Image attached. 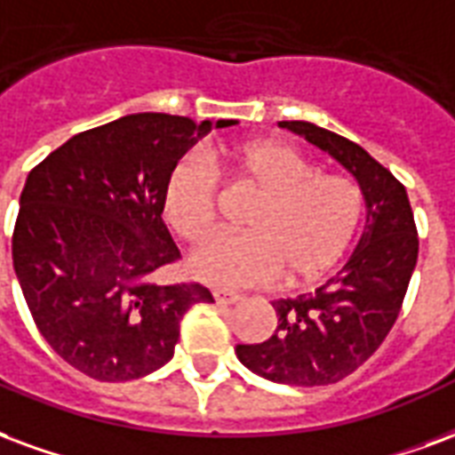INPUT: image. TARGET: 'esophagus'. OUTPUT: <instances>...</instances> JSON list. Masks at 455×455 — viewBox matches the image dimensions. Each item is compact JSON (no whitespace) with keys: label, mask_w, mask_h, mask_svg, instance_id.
Here are the masks:
<instances>
[{"label":"esophagus","mask_w":455,"mask_h":455,"mask_svg":"<svg viewBox=\"0 0 455 455\" xmlns=\"http://www.w3.org/2000/svg\"><path fill=\"white\" fill-rule=\"evenodd\" d=\"M212 296H214V301H217V304H238V301L243 299L238 291H228V289H214Z\"/></svg>","instance_id":"1"}]
</instances>
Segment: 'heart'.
I'll return each instance as SVG.
<instances>
[{
    "label": "heart",
    "instance_id": "obj_1",
    "mask_svg": "<svg viewBox=\"0 0 455 455\" xmlns=\"http://www.w3.org/2000/svg\"><path fill=\"white\" fill-rule=\"evenodd\" d=\"M238 183L260 193L248 234H217L188 258L193 277L217 287L270 284L284 275L306 284L331 272L352 243L362 219V193L349 178L321 173L282 142H248L224 151ZM219 178L210 164L183 156L164 183V217L178 236L197 241L217 224Z\"/></svg>",
    "mask_w": 455,
    "mask_h": 455
}]
</instances>
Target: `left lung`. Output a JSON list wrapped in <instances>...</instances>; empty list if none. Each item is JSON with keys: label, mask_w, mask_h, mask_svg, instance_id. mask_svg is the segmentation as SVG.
Listing matches in <instances>:
<instances>
[{"label": "left lung", "mask_w": 455, "mask_h": 455, "mask_svg": "<svg viewBox=\"0 0 455 455\" xmlns=\"http://www.w3.org/2000/svg\"><path fill=\"white\" fill-rule=\"evenodd\" d=\"M279 127L325 151L355 178L364 197V231L345 267L323 287L272 301L275 335L236 345V356L267 381L328 386L364 364L398 318L417 265L415 217L403 183L359 144L304 120H282Z\"/></svg>", "instance_id": "obj_1"}]
</instances>
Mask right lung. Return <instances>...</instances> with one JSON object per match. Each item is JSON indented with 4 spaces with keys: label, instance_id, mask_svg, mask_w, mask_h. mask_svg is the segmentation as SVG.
Returning <instances> with one entry per match:
<instances>
[{
    "label": "right lung",
    "instance_id": "add662e5",
    "mask_svg": "<svg viewBox=\"0 0 455 455\" xmlns=\"http://www.w3.org/2000/svg\"><path fill=\"white\" fill-rule=\"evenodd\" d=\"M236 120L137 113L100 124L26 178L12 238L23 299L50 347L99 381H132L171 362L180 321L212 304L202 284H156L180 258L164 224L171 166Z\"/></svg>",
    "mask_w": 455,
    "mask_h": 455
}]
</instances>
